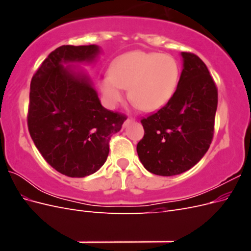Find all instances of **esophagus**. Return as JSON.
Masks as SVG:
<instances>
[{"mask_svg": "<svg viewBox=\"0 0 251 251\" xmlns=\"http://www.w3.org/2000/svg\"><path fill=\"white\" fill-rule=\"evenodd\" d=\"M133 121H134V120H133V118H127V119H126V121L124 123V126H127L128 125L132 124Z\"/></svg>", "mask_w": 251, "mask_h": 251, "instance_id": "34e87169", "label": "esophagus"}]
</instances>
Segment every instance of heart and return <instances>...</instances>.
<instances>
[{
    "mask_svg": "<svg viewBox=\"0 0 251 251\" xmlns=\"http://www.w3.org/2000/svg\"><path fill=\"white\" fill-rule=\"evenodd\" d=\"M180 66L170 54L132 51L117 57L101 79L105 100L114 105L123 100L126 87L135 105L156 111L168 104L178 89Z\"/></svg>",
    "mask_w": 251,
    "mask_h": 251,
    "instance_id": "heart-1",
    "label": "heart"
}]
</instances>
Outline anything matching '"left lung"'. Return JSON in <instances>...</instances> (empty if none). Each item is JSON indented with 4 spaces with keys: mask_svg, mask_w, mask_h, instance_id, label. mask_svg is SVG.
Returning <instances> with one entry per match:
<instances>
[{
    "mask_svg": "<svg viewBox=\"0 0 251 251\" xmlns=\"http://www.w3.org/2000/svg\"><path fill=\"white\" fill-rule=\"evenodd\" d=\"M178 89L171 101L140 121L143 138L137 144L141 163L158 176L192 169L208 151L215 133L218 89L203 60L182 52Z\"/></svg>",
    "mask_w": 251,
    "mask_h": 251,
    "instance_id": "8db88e82",
    "label": "left lung"
}]
</instances>
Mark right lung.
<instances>
[{
    "mask_svg": "<svg viewBox=\"0 0 251 251\" xmlns=\"http://www.w3.org/2000/svg\"><path fill=\"white\" fill-rule=\"evenodd\" d=\"M96 45H64L52 51L30 85L27 124L37 150L53 169L72 178L94 174L105 162L125 114L103 108L92 81L69 63L93 62Z\"/></svg>",
    "mask_w": 251,
    "mask_h": 251,
    "instance_id": "obj_1",
    "label": "right lung"
}]
</instances>
